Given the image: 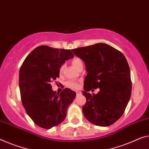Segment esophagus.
Here are the masks:
<instances>
[{"label": "esophagus", "mask_w": 149, "mask_h": 149, "mask_svg": "<svg viewBox=\"0 0 149 149\" xmlns=\"http://www.w3.org/2000/svg\"><path fill=\"white\" fill-rule=\"evenodd\" d=\"M76 94L77 95H80V94H81V91H76Z\"/></svg>", "instance_id": "esophagus-1"}]
</instances>
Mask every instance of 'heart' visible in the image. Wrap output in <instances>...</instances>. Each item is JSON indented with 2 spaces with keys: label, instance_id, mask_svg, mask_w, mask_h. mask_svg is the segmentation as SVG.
I'll return each instance as SVG.
<instances>
[{
  "label": "heart",
  "instance_id": "obj_1",
  "mask_svg": "<svg viewBox=\"0 0 149 149\" xmlns=\"http://www.w3.org/2000/svg\"><path fill=\"white\" fill-rule=\"evenodd\" d=\"M71 63L77 69H79L81 67H83V62H82L81 58H78V57H74V58H73L71 60ZM64 68H65V65H62L60 67V69H59V71H60L61 73L63 72ZM66 86L68 88L76 90V89H78L79 88V82L77 81L69 80V81H68L66 82Z\"/></svg>",
  "mask_w": 149,
  "mask_h": 149
}]
</instances>
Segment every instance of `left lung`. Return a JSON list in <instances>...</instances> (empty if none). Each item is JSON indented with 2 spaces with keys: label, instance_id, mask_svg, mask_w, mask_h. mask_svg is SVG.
I'll list each match as a JSON object with an SVG mask.
<instances>
[{
  "label": "left lung",
  "instance_id": "left-lung-1",
  "mask_svg": "<svg viewBox=\"0 0 149 149\" xmlns=\"http://www.w3.org/2000/svg\"><path fill=\"white\" fill-rule=\"evenodd\" d=\"M84 62L87 75L82 95V113L89 122L108 127L119 119L129 101L132 82L129 64L122 52L105 43L72 49ZM99 88L96 95L88 92Z\"/></svg>",
  "mask_w": 149,
  "mask_h": 149
}]
</instances>
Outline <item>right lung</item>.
<instances>
[{
  "mask_svg": "<svg viewBox=\"0 0 149 149\" xmlns=\"http://www.w3.org/2000/svg\"><path fill=\"white\" fill-rule=\"evenodd\" d=\"M74 57L70 50L46 45L36 47L26 57L19 71L22 103L26 113L38 127L45 129L58 125L67 116L68 105L76 93L64 88L56 93L51 82L59 77L60 67Z\"/></svg>",
  "mask_w": 149,
  "mask_h": 149,
  "instance_id": "obj_1",
  "label": "right lung"
}]
</instances>
